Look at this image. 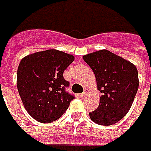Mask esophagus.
Instances as JSON below:
<instances>
[{
    "label": "esophagus",
    "instance_id": "34e87169",
    "mask_svg": "<svg viewBox=\"0 0 151 151\" xmlns=\"http://www.w3.org/2000/svg\"><path fill=\"white\" fill-rule=\"evenodd\" d=\"M87 93H88V92H87V90H84V92L81 93V96H82V97H85V96L87 94Z\"/></svg>",
    "mask_w": 151,
    "mask_h": 151
}]
</instances>
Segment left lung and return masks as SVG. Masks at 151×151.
<instances>
[{"label": "left lung", "instance_id": "left-lung-1", "mask_svg": "<svg viewBox=\"0 0 151 151\" xmlns=\"http://www.w3.org/2000/svg\"><path fill=\"white\" fill-rule=\"evenodd\" d=\"M94 73L100 91L99 105L89 113L95 123L109 126L118 122L129 111L139 88L136 66L108 50L83 56Z\"/></svg>", "mask_w": 151, "mask_h": 151}]
</instances>
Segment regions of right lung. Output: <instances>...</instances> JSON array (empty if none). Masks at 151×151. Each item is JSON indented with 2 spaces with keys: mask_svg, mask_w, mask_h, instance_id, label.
<instances>
[{
  "mask_svg": "<svg viewBox=\"0 0 151 151\" xmlns=\"http://www.w3.org/2000/svg\"><path fill=\"white\" fill-rule=\"evenodd\" d=\"M74 57L50 49L24 58L17 72V87L29 116L39 122L49 123L62 116L75 96L66 88L70 81L64 71Z\"/></svg>",
  "mask_w": 151,
  "mask_h": 151,
  "instance_id": "right-lung-1",
  "label": "right lung"
}]
</instances>
